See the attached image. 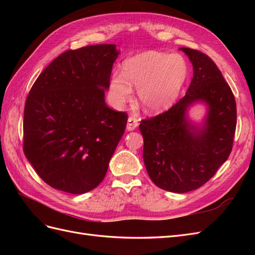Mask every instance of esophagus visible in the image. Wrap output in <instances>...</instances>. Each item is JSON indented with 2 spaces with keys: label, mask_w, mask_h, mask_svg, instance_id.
<instances>
[{
  "label": "esophagus",
  "mask_w": 255,
  "mask_h": 255,
  "mask_svg": "<svg viewBox=\"0 0 255 255\" xmlns=\"http://www.w3.org/2000/svg\"><path fill=\"white\" fill-rule=\"evenodd\" d=\"M138 126V121L134 117H128L127 123V129L128 130H134Z\"/></svg>",
  "instance_id": "esophagus-1"
}]
</instances>
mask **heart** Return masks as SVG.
Returning a JSON list of instances; mask_svg holds the SVG:
<instances>
[{"instance_id": "b5f03b06", "label": "heart", "mask_w": 255, "mask_h": 255, "mask_svg": "<svg viewBox=\"0 0 255 255\" xmlns=\"http://www.w3.org/2000/svg\"><path fill=\"white\" fill-rule=\"evenodd\" d=\"M123 72L114 73L110 80L113 103L120 107L132 96V87L143 110L161 112L171 106L186 81L188 68L179 54L149 51L137 54L123 63Z\"/></svg>"}]
</instances>
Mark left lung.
<instances>
[{
  "instance_id": "left-lung-1",
  "label": "left lung",
  "mask_w": 255,
  "mask_h": 255,
  "mask_svg": "<svg viewBox=\"0 0 255 255\" xmlns=\"http://www.w3.org/2000/svg\"><path fill=\"white\" fill-rule=\"evenodd\" d=\"M180 50L194 67L186 95L168 111L141 120L139 128L150 179L161 189L182 194L201 187L228 159L237 119L233 92L212 58L190 48ZM197 101L209 105L201 130L184 118L187 107Z\"/></svg>"
}]
</instances>
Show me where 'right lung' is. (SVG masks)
<instances>
[{
    "label": "right lung",
    "instance_id": "right-lung-1",
    "mask_svg": "<svg viewBox=\"0 0 255 255\" xmlns=\"http://www.w3.org/2000/svg\"><path fill=\"white\" fill-rule=\"evenodd\" d=\"M115 44L61 53L38 76L24 106L23 151L51 187L81 195L96 188L125 133L128 114L106 105Z\"/></svg>",
    "mask_w": 255,
    "mask_h": 255
}]
</instances>
